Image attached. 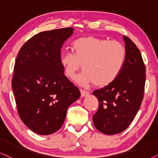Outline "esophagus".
Instances as JSON below:
<instances>
[{
  "label": "esophagus",
  "mask_w": 158,
  "mask_h": 158,
  "mask_svg": "<svg viewBox=\"0 0 158 158\" xmlns=\"http://www.w3.org/2000/svg\"><path fill=\"white\" fill-rule=\"evenodd\" d=\"M80 93H81V97L87 96V95H89L88 92H87V91H85V90H83V89H80Z\"/></svg>",
  "instance_id": "esophagus-1"
}]
</instances>
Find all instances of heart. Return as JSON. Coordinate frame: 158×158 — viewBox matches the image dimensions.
Returning <instances> with one entry per match:
<instances>
[{"label": "heart", "instance_id": "1", "mask_svg": "<svg viewBox=\"0 0 158 158\" xmlns=\"http://www.w3.org/2000/svg\"><path fill=\"white\" fill-rule=\"evenodd\" d=\"M74 54L63 52L60 62L67 77L72 79L81 65L84 72L77 81L85 86L94 83L99 87L111 85L119 77L127 57V50L117 41L94 36L81 37L73 41Z\"/></svg>", "mask_w": 158, "mask_h": 158}]
</instances>
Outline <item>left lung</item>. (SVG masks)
I'll use <instances>...</instances> for the list:
<instances>
[{"label":"left lung","mask_w":158,"mask_h":158,"mask_svg":"<svg viewBox=\"0 0 158 158\" xmlns=\"http://www.w3.org/2000/svg\"><path fill=\"white\" fill-rule=\"evenodd\" d=\"M127 57L119 77L111 85L93 94L98 100L93 124L100 132L114 135L132 123L143 101L146 68L141 52L128 37L123 35Z\"/></svg>","instance_id":"left-lung-1"}]
</instances>
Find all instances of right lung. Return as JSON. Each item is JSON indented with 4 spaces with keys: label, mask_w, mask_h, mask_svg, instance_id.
Here are the masks:
<instances>
[{
    "label": "right lung",
    "mask_w": 158,
    "mask_h": 158,
    "mask_svg": "<svg viewBox=\"0 0 158 158\" xmlns=\"http://www.w3.org/2000/svg\"><path fill=\"white\" fill-rule=\"evenodd\" d=\"M73 33V27L41 32L24 44L16 59L11 85L18 114L38 134L58 131L68 108L80 97L60 62L61 48Z\"/></svg>",
    "instance_id": "add662e5"
}]
</instances>
